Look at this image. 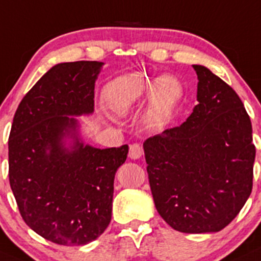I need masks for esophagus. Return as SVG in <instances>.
<instances>
[{
    "mask_svg": "<svg viewBox=\"0 0 261 261\" xmlns=\"http://www.w3.org/2000/svg\"><path fill=\"white\" fill-rule=\"evenodd\" d=\"M142 146L140 144H133L130 146V150H128V158L131 160H139L142 156Z\"/></svg>",
    "mask_w": 261,
    "mask_h": 261,
    "instance_id": "esophagus-1",
    "label": "esophagus"
}]
</instances>
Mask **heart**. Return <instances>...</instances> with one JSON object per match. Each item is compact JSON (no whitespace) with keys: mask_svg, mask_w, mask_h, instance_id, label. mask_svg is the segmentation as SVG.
<instances>
[{"mask_svg":"<svg viewBox=\"0 0 261 261\" xmlns=\"http://www.w3.org/2000/svg\"><path fill=\"white\" fill-rule=\"evenodd\" d=\"M156 86L158 80L141 73L121 76L106 85L102 92L103 102L115 117H127L139 101L151 92L146 111V122L149 127L160 128L171 119L182 90L177 81H175V86L171 85L169 87L170 92H166L163 86L156 88Z\"/></svg>","mask_w":261,"mask_h":261,"instance_id":"b5f03b06","label":"heart"}]
</instances>
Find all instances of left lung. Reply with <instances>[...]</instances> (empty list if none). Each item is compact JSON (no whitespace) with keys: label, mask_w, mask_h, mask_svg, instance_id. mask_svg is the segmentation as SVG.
<instances>
[{"label":"left lung","mask_w":261,"mask_h":261,"mask_svg":"<svg viewBox=\"0 0 261 261\" xmlns=\"http://www.w3.org/2000/svg\"><path fill=\"white\" fill-rule=\"evenodd\" d=\"M197 105L185 122L144 142L155 207L172 229L218 232L253 189V128L240 97L202 65Z\"/></svg>","instance_id":"8db88e82"}]
</instances>
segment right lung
Returning <instances> with one entry per match:
<instances>
[{
    "label": "right lung",
    "mask_w": 261,
    "mask_h": 261,
    "mask_svg": "<svg viewBox=\"0 0 261 261\" xmlns=\"http://www.w3.org/2000/svg\"><path fill=\"white\" fill-rule=\"evenodd\" d=\"M103 62L55 65L18 105L10 139V185L22 219L55 244L85 245L111 220L114 180L127 145L98 149L85 142L80 116L94 112Z\"/></svg>",
    "instance_id": "obj_1"
}]
</instances>
